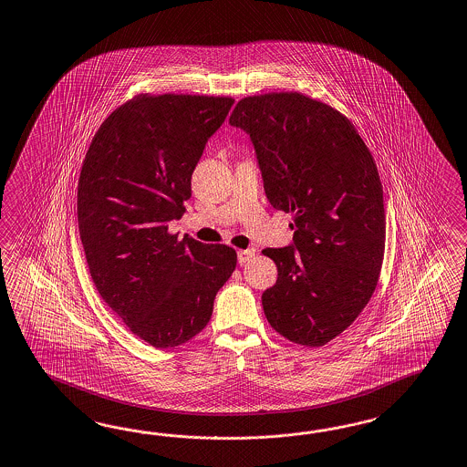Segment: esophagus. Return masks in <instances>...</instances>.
Masks as SVG:
<instances>
[{"instance_id":"esophagus-1","label":"esophagus","mask_w":467,"mask_h":467,"mask_svg":"<svg viewBox=\"0 0 467 467\" xmlns=\"http://www.w3.org/2000/svg\"><path fill=\"white\" fill-rule=\"evenodd\" d=\"M254 255H255V251H254V249H247V251H239V263H249V261H251Z\"/></svg>"}]
</instances>
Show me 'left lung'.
I'll return each instance as SVG.
<instances>
[{"label":"left lung","mask_w":467,"mask_h":467,"mask_svg":"<svg viewBox=\"0 0 467 467\" xmlns=\"http://www.w3.org/2000/svg\"><path fill=\"white\" fill-rule=\"evenodd\" d=\"M230 125L251 135L264 190L293 213V245L264 249L277 281L263 293L277 334L322 347L369 303L384 259L383 184L354 123L298 91L242 98Z\"/></svg>","instance_id":"8db88e82"}]
</instances>
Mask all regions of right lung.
<instances>
[{
    "label": "right lung",
    "instance_id": "1",
    "mask_svg": "<svg viewBox=\"0 0 467 467\" xmlns=\"http://www.w3.org/2000/svg\"><path fill=\"white\" fill-rule=\"evenodd\" d=\"M234 98L137 95L95 133L78 182V223L98 293L129 330L178 347L212 318L237 252L169 232L192 174Z\"/></svg>",
    "mask_w": 467,
    "mask_h": 467
}]
</instances>
